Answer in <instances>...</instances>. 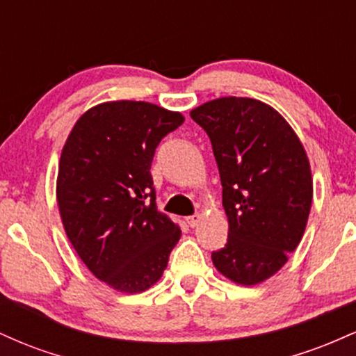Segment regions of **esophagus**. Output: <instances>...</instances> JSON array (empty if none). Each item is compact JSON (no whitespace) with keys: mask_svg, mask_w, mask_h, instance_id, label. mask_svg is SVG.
Returning <instances> with one entry per match:
<instances>
[{"mask_svg":"<svg viewBox=\"0 0 356 356\" xmlns=\"http://www.w3.org/2000/svg\"><path fill=\"white\" fill-rule=\"evenodd\" d=\"M201 219H202L201 214H194V216H189V218H186V222L189 224L191 227H195L199 222H201Z\"/></svg>","mask_w":356,"mask_h":356,"instance_id":"1","label":"esophagus"}]
</instances>
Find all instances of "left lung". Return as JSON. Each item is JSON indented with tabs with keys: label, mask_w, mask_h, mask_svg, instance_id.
<instances>
[{
	"label": "left lung",
	"mask_w": 356,
	"mask_h": 356,
	"mask_svg": "<svg viewBox=\"0 0 356 356\" xmlns=\"http://www.w3.org/2000/svg\"><path fill=\"white\" fill-rule=\"evenodd\" d=\"M191 117L211 138L229 222L212 263L238 284L263 283L284 266L308 222L313 181L303 144L275 108L254 99L222 97Z\"/></svg>",
	"instance_id": "1"
}]
</instances>
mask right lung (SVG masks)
I'll return each instance as SVG.
<instances>
[{
	"label": "right lung",
	"mask_w": 356,
	"mask_h": 356,
	"mask_svg": "<svg viewBox=\"0 0 356 356\" xmlns=\"http://www.w3.org/2000/svg\"><path fill=\"white\" fill-rule=\"evenodd\" d=\"M182 122L149 102H105L76 120L61 150L56 201L65 232L93 276L117 291L157 283L181 239L155 206L150 165Z\"/></svg>",
	"instance_id": "add662e5"
}]
</instances>
